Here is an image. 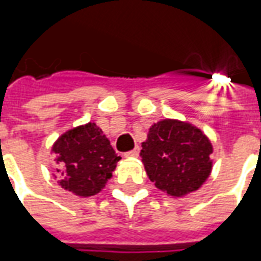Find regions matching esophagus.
<instances>
[{
	"mask_svg": "<svg viewBox=\"0 0 261 261\" xmlns=\"http://www.w3.org/2000/svg\"><path fill=\"white\" fill-rule=\"evenodd\" d=\"M138 153H140V147H136L134 149H131V151H128V152H125L124 156H127V158H137V156H138Z\"/></svg>",
	"mask_w": 261,
	"mask_h": 261,
	"instance_id": "1",
	"label": "esophagus"
}]
</instances>
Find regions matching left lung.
I'll return each instance as SVG.
<instances>
[{"label":"left lung","instance_id":"obj_1","mask_svg":"<svg viewBox=\"0 0 261 261\" xmlns=\"http://www.w3.org/2000/svg\"><path fill=\"white\" fill-rule=\"evenodd\" d=\"M141 161L149 180L169 196L198 190L213 170V144L198 127L165 119L149 127Z\"/></svg>","mask_w":261,"mask_h":261}]
</instances>
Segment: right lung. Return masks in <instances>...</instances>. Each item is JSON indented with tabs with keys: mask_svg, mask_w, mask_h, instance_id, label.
<instances>
[{
	"mask_svg": "<svg viewBox=\"0 0 261 261\" xmlns=\"http://www.w3.org/2000/svg\"><path fill=\"white\" fill-rule=\"evenodd\" d=\"M56 153L59 186L75 196H95L112 177L120 156L108 137L95 123L78 125L57 138L51 147Z\"/></svg>",
	"mask_w": 261,
	"mask_h": 261,
	"instance_id": "1",
	"label": "right lung"
}]
</instances>
